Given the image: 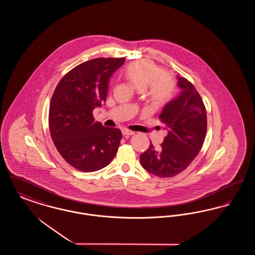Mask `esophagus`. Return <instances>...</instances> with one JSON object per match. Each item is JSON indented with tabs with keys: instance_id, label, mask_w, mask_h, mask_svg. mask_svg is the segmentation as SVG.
I'll return each instance as SVG.
<instances>
[{
	"instance_id": "obj_1",
	"label": "esophagus",
	"mask_w": 255,
	"mask_h": 255,
	"mask_svg": "<svg viewBox=\"0 0 255 255\" xmlns=\"http://www.w3.org/2000/svg\"><path fill=\"white\" fill-rule=\"evenodd\" d=\"M134 132L133 131H130V130H128V129H123L122 130V134L123 135H125V136H130V135H133Z\"/></svg>"
}]
</instances>
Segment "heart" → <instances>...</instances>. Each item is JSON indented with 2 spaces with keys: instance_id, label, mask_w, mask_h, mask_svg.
<instances>
[{
  "instance_id": "obj_1",
  "label": "heart",
  "mask_w": 255,
  "mask_h": 255,
  "mask_svg": "<svg viewBox=\"0 0 255 255\" xmlns=\"http://www.w3.org/2000/svg\"><path fill=\"white\" fill-rule=\"evenodd\" d=\"M126 79L138 91L146 89L154 105L167 103L175 95L176 82L155 63L148 60L130 63L123 72Z\"/></svg>"
}]
</instances>
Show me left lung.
<instances>
[{
	"label": "left lung",
	"instance_id": "left-lung-1",
	"mask_svg": "<svg viewBox=\"0 0 255 255\" xmlns=\"http://www.w3.org/2000/svg\"><path fill=\"white\" fill-rule=\"evenodd\" d=\"M177 79L182 91L159 115L168 133L159 148L150 143L139 156L141 166L160 178L174 177L186 169L206 138V111L203 99L186 78L178 75Z\"/></svg>",
	"mask_w": 255,
	"mask_h": 255
}]
</instances>
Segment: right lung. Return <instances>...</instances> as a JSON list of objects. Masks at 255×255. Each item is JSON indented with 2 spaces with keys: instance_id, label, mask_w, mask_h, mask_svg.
Here are the masks:
<instances>
[{
  "instance_id": "add662e5",
  "label": "right lung",
  "mask_w": 255,
  "mask_h": 255,
  "mask_svg": "<svg viewBox=\"0 0 255 255\" xmlns=\"http://www.w3.org/2000/svg\"><path fill=\"white\" fill-rule=\"evenodd\" d=\"M125 58H96L63 76L50 100L49 132L63 158L76 169L94 172L110 164L121 143L120 129L95 122L105 102L112 74Z\"/></svg>"
}]
</instances>
